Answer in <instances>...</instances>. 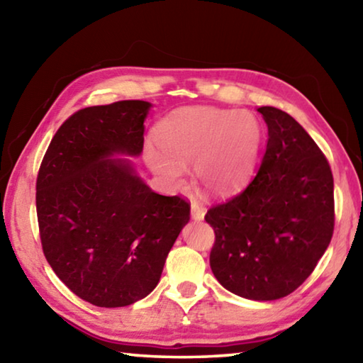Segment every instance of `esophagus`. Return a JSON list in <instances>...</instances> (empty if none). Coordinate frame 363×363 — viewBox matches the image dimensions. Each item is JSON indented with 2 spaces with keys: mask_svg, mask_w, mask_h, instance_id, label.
<instances>
[{
  "mask_svg": "<svg viewBox=\"0 0 363 363\" xmlns=\"http://www.w3.org/2000/svg\"><path fill=\"white\" fill-rule=\"evenodd\" d=\"M190 208H192V218L195 220H201L205 218V206L199 203V201H192V205H190Z\"/></svg>",
  "mask_w": 363,
  "mask_h": 363,
  "instance_id": "34e87169",
  "label": "esophagus"
}]
</instances>
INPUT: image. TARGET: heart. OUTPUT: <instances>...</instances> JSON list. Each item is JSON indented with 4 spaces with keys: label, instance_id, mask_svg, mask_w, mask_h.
<instances>
[{
    "label": "heart",
    "instance_id": "1",
    "mask_svg": "<svg viewBox=\"0 0 363 363\" xmlns=\"http://www.w3.org/2000/svg\"><path fill=\"white\" fill-rule=\"evenodd\" d=\"M162 149L147 145L150 168L173 186L186 174V163L194 164L196 182L214 195L240 189L253 171L259 152L261 123L247 110L213 107L184 108L157 126Z\"/></svg>",
    "mask_w": 363,
    "mask_h": 363
}]
</instances>
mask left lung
Returning a JSON list of instances; mask_svg holds the SVG:
<instances>
[{"label": "left lung", "mask_w": 363, "mask_h": 363, "mask_svg": "<svg viewBox=\"0 0 363 363\" xmlns=\"http://www.w3.org/2000/svg\"><path fill=\"white\" fill-rule=\"evenodd\" d=\"M269 139L261 167L232 199L213 205L210 266L225 290L255 301L293 293L314 272L335 229L333 174L299 123L259 107Z\"/></svg>", "instance_id": "8db88e82"}]
</instances>
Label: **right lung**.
<instances>
[{
  "instance_id": "right-lung-1",
  "label": "right lung",
  "mask_w": 363,
  "mask_h": 363,
  "mask_svg": "<svg viewBox=\"0 0 363 363\" xmlns=\"http://www.w3.org/2000/svg\"><path fill=\"white\" fill-rule=\"evenodd\" d=\"M150 104L78 110L49 144L36 177L43 253L70 291L97 307L145 298L190 219L179 195L155 194L113 153L139 155Z\"/></svg>"
}]
</instances>
